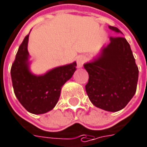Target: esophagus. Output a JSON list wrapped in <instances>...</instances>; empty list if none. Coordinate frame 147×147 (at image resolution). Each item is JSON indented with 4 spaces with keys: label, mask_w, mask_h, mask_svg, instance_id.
<instances>
[{
    "label": "esophagus",
    "mask_w": 147,
    "mask_h": 147,
    "mask_svg": "<svg viewBox=\"0 0 147 147\" xmlns=\"http://www.w3.org/2000/svg\"><path fill=\"white\" fill-rule=\"evenodd\" d=\"M84 63V58L81 56L78 57L77 59V65H78V68H80V67H83V65Z\"/></svg>",
    "instance_id": "34e87169"
}]
</instances>
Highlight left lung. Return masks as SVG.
Instances as JSON below:
<instances>
[{"mask_svg": "<svg viewBox=\"0 0 147 147\" xmlns=\"http://www.w3.org/2000/svg\"><path fill=\"white\" fill-rule=\"evenodd\" d=\"M109 28L122 36L116 27ZM89 79L86 92L91 103L99 109L118 111L124 109L136 90L139 69L127 40L110 37V43L92 62L84 65Z\"/></svg>", "mask_w": 147, "mask_h": 147, "instance_id": "obj_1", "label": "left lung"}]
</instances>
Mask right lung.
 <instances>
[{"mask_svg":"<svg viewBox=\"0 0 147 147\" xmlns=\"http://www.w3.org/2000/svg\"><path fill=\"white\" fill-rule=\"evenodd\" d=\"M29 34L20 45L11 69L12 85L18 100L30 113L44 114L56 106L62 87L72 78L77 63L54 68L36 76L29 70L28 42Z\"/></svg>","mask_w":147,"mask_h":147,"instance_id":"add662e5","label":"right lung"}]
</instances>
